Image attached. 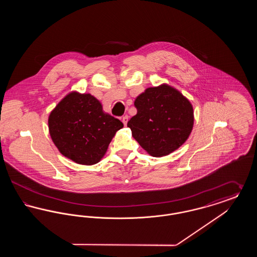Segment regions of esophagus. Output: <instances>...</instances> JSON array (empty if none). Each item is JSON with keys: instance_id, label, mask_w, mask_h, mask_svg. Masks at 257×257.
I'll use <instances>...</instances> for the list:
<instances>
[{"instance_id": "34e87169", "label": "esophagus", "mask_w": 257, "mask_h": 257, "mask_svg": "<svg viewBox=\"0 0 257 257\" xmlns=\"http://www.w3.org/2000/svg\"><path fill=\"white\" fill-rule=\"evenodd\" d=\"M121 120H122L124 126H126L127 122H128V115H124V116H122V119H121Z\"/></svg>"}]
</instances>
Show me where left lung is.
<instances>
[{"label":"left lung","mask_w":257,"mask_h":257,"mask_svg":"<svg viewBox=\"0 0 257 257\" xmlns=\"http://www.w3.org/2000/svg\"><path fill=\"white\" fill-rule=\"evenodd\" d=\"M137 114L127 123L132 136L154 157L181 147L193 129L194 111L189 100L173 87H148L136 98Z\"/></svg>","instance_id":"obj_1"}]
</instances>
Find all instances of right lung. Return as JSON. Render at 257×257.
<instances>
[{"instance_id":"obj_1","label":"right lung","mask_w":257,"mask_h":257,"mask_svg":"<svg viewBox=\"0 0 257 257\" xmlns=\"http://www.w3.org/2000/svg\"><path fill=\"white\" fill-rule=\"evenodd\" d=\"M51 138L62 155L81 165L96 164L123 123L103 111L90 94L71 92L50 113Z\"/></svg>"}]
</instances>
